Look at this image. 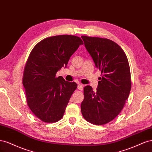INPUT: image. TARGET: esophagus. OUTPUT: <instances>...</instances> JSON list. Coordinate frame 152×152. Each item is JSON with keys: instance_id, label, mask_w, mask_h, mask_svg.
I'll use <instances>...</instances> for the list:
<instances>
[{"instance_id": "obj_1", "label": "esophagus", "mask_w": 152, "mask_h": 152, "mask_svg": "<svg viewBox=\"0 0 152 152\" xmlns=\"http://www.w3.org/2000/svg\"><path fill=\"white\" fill-rule=\"evenodd\" d=\"M77 88H78V89H79V90L82 91V90H83V86H82V84H78Z\"/></svg>"}]
</instances>
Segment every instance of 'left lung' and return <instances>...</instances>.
<instances>
[{
	"label": "left lung",
	"mask_w": 152,
	"mask_h": 152,
	"mask_svg": "<svg viewBox=\"0 0 152 152\" xmlns=\"http://www.w3.org/2000/svg\"><path fill=\"white\" fill-rule=\"evenodd\" d=\"M81 37L102 76L96 92L90 86L84 87L82 114L87 122L104 125L120 113L129 95V65L123 49L113 41L85 35Z\"/></svg>",
	"instance_id": "obj_1"
}]
</instances>
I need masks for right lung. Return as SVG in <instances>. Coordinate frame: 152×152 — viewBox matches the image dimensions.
Masks as SVG:
<instances>
[{
    "label": "right lung",
    "instance_id": "add662e5",
    "mask_svg": "<svg viewBox=\"0 0 152 152\" xmlns=\"http://www.w3.org/2000/svg\"><path fill=\"white\" fill-rule=\"evenodd\" d=\"M83 41L77 36L50 37L37 44L25 64L23 84L27 104L41 121L61 120L77 84L65 81L57 72L66 66L72 55Z\"/></svg>",
    "mask_w": 152,
    "mask_h": 152
}]
</instances>
